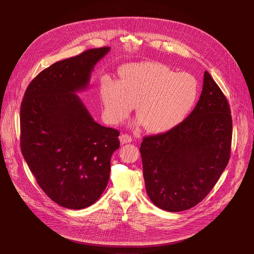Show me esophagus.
I'll use <instances>...</instances> for the list:
<instances>
[{
	"instance_id": "obj_1",
	"label": "esophagus",
	"mask_w": 254,
	"mask_h": 254,
	"mask_svg": "<svg viewBox=\"0 0 254 254\" xmlns=\"http://www.w3.org/2000/svg\"><path fill=\"white\" fill-rule=\"evenodd\" d=\"M131 137L130 136H128V135H127V134H123L122 136L119 137V141H120V143L122 144H127V143H130L131 142Z\"/></svg>"
}]
</instances>
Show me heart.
Here are the masks:
<instances>
[{
    "label": "heart",
    "mask_w": 254,
    "mask_h": 254,
    "mask_svg": "<svg viewBox=\"0 0 254 254\" xmlns=\"http://www.w3.org/2000/svg\"><path fill=\"white\" fill-rule=\"evenodd\" d=\"M118 81L104 77L99 87L104 116L118 125L136 105V115L145 129L163 134L178 127L193 109L198 82L190 73H176L157 62L132 63L119 71Z\"/></svg>",
    "instance_id": "obj_1"
}]
</instances>
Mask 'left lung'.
I'll return each instance as SVG.
<instances>
[{
    "label": "left lung",
    "mask_w": 254,
    "mask_h": 254,
    "mask_svg": "<svg viewBox=\"0 0 254 254\" xmlns=\"http://www.w3.org/2000/svg\"><path fill=\"white\" fill-rule=\"evenodd\" d=\"M232 134L228 100L205 71L192 112L175 128L144 137L141 143L145 188L151 202L180 212L203 201L229 163Z\"/></svg>",
    "instance_id": "obj_1"
}]
</instances>
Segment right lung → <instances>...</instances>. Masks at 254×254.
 <instances>
[{
	"instance_id": "right-lung-1",
	"label": "right lung",
	"mask_w": 254,
	"mask_h": 254,
	"mask_svg": "<svg viewBox=\"0 0 254 254\" xmlns=\"http://www.w3.org/2000/svg\"><path fill=\"white\" fill-rule=\"evenodd\" d=\"M110 47L89 49L39 73L20 107V147L40 188L62 207L83 209L96 203L119 148V131L96 123L76 92Z\"/></svg>"
}]
</instances>
